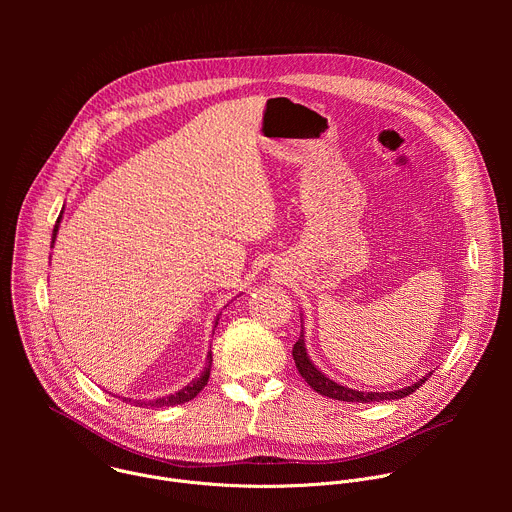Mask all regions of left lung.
Wrapping results in <instances>:
<instances>
[{
	"label": "left lung",
	"mask_w": 512,
	"mask_h": 512,
	"mask_svg": "<svg viewBox=\"0 0 512 512\" xmlns=\"http://www.w3.org/2000/svg\"><path fill=\"white\" fill-rule=\"evenodd\" d=\"M291 354H294V360H296V367H298V373L306 379V383L316 391L320 393L322 397H330V399H336V401H348V403H373V401H393V399H403L407 395H411L415 389H419L427 377H431V373H427L425 377H421L417 383L409 385V387H403V389H397V391H387V393H373V391H358V389H348L332 379H328L320 369H316V364L310 360L308 356V348H306V338H304V326H302V332H300V338L298 342L294 344V350H291Z\"/></svg>",
	"instance_id": "left-lung-1"
}]
</instances>
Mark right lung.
Listing matches in <instances>:
<instances>
[{
    "label": "right lung",
    "instance_id": "obj_1",
    "mask_svg": "<svg viewBox=\"0 0 512 512\" xmlns=\"http://www.w3.org/2000/svg\"><path fill=\"white\" fill-rule=\"evenodd\" d=\"M60 221H62V212H60L58 221H56V225H54V231H52V247H54V241H56V233H58ZM218 316H221V314H218ZM218 316H216V320H214V326H212V328H216V326H218ZM210 367H212V352L208 350V354H206V364H204V371H202L196 379H192L186 387L178 389L176 393H170V395L158 397V399H125V397H123V401H129V403H131V405H135V407H170V405H182V403H186V401L194 399V397L204 389V385H206V383H208V379H210Z\"/></svg>",
    "mask_w": 512,
    "mask_h": 512
}]
</instances>
